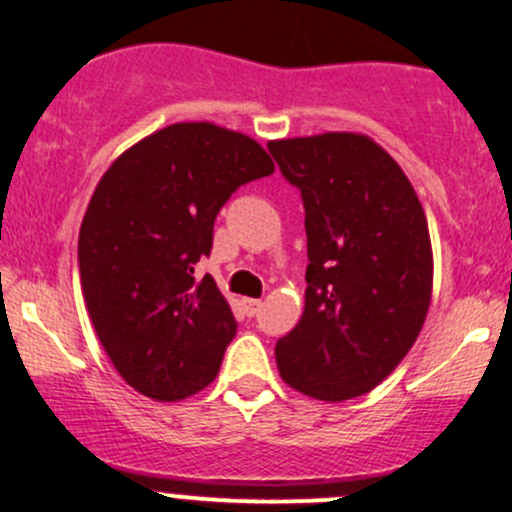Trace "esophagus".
<instances>
[{"mask_svg": "<svg viewBox=\"0 0 512 512\" xmlns=\"http://www.w3.org/2000/svg\"><path fill=\"white\" fill-rule=\"evenodd\" d=\"M260 307H262L260 299H242V309H245L247 317H255V314L260 312Z\"/></svg>", "mask_w": 512, "mask_h": 512, "instance_id": "obj_1", "label": "esophagus"}]
</instances>
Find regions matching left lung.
Instances as JSON below:
<instances>
[{"mask_svg": "<svg viewBox=\"0 0 512 512\" xmlns=\"http://www.w3.org/2000/svg\"><path fill=\"white\" fill-rule=\"evenodd\" d=\"M267 148L302 193L309 257L304 312L277 342V369L304 396L354 399L399 366L426 322V213L399 163L364 133L282 138Z\"/></svg>", "mask_w": 512, "mask_h": 512, "instance_id": "left-lung-1", "label": "left lung"}]
</instances>
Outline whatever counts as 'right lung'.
<instances>
[{
	"label": "right lung",
	"mask_w": 512,
	"mask_h": 512,
	"mask_svg": "<svg viewBox=\"0 0 512 512\" xmlns=\"http://www.w3.org/2000/svg\"><path fill=\"white\" fill-rule=\"evenodd\" d=\"M272 173L260 143L198 121L151 133L98 180L79 232L81 289L98 342L143 396L180 401L218 376L237 322L195 265L227 198Z\"/></svg>",
	"instance_id": "add662e5"
}]
</instances>
